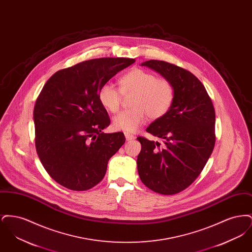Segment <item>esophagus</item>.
<instances>
[{
    "instance_id": "34e87169",
    "label": "esophagus",
    "mask_w": 252,
    "mask_h": 252,
    "mask_svg": "<svg viewBox=\"0 0 252 252\" xmlns=\"http://www.w3.org/2000/svg\"><path fill=\"white\" fill-rule=\"evenodd\" d=\"M125 136H126V140L127 142H130V141H133L135 139V136H133L132 134H129V133H125Z\"/></svg>"
}]
</instances>
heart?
<instances>
[{
	"label": "heart",
	"instance_id": "obj_1",
	"mask_svg": "<svg viewBox=\"0 0 252 252\" xmlns=\"http://www.w3.org/2000/svg\"><path fill=\"white\" fill-rule=\"evenodd\" d=\"M120 91L112 85H102L98 91L100 104L111 113L120 108L121 94H131V108L121 111L112 121L115 129L135 132L143 126L146 115L158 120L166 115L175 100V87L166 78H158L156 74L143 69H132L119 79ZM121 92L120 93V92Z\"/></svg>",
	"mask_w": 252,
	"mask_h": 252
}]
</instances>
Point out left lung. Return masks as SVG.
I'll use <instances>...</instances> for the list:
<instances>
[{
	"mask_svg": "<svg viewBox=\"0 0 252 252\" xmlns=\"http://www.w3.org/2000/svg\"><path fill=\"white\" fill-rule=\"evenodd\" d=\"M146 66L175 87L172 108L146 131L161 139L137 140L142 149L137 158L140 179L161 194H175L189 187L200 175L216 144V111L203 84L192 72L162 60H148Z\"/></svg>",
	"mask_w": 252,
	"mask_h": 252,
	"instance_id": "8db88e82",
	"label": "left lung"
}]
</instances>
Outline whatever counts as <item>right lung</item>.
Instances as JSON below:
<instances>
[{"instance_id": "add662e5", "label": "right lung", "mask_w": 252, "mask_h": 252, "mask_svg": "<svg viewBox=\"0 0 252 252\" xmlns=\"http://www.w3.org/2000/svg\"><path fill=\"white\" fill-rule=\"evenodd\" d=\"M134 59L86 60L54 73L34 108L35 144L49 176L72 191H86L104 179L109 158L123 144V132L104 133L110 124L98 91Z\"/></svg>"}]
</instances>
